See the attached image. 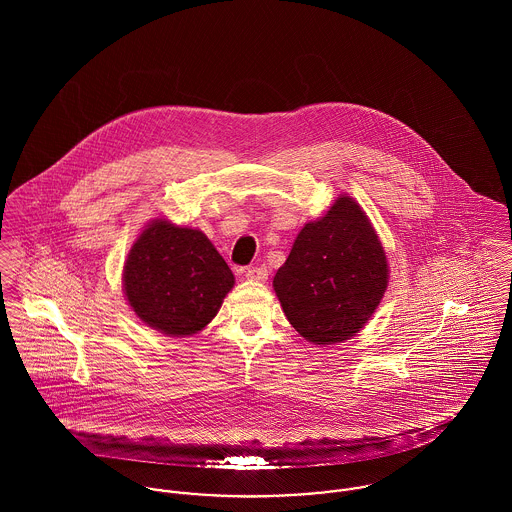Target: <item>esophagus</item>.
<instances>
[{"label": "esophagus", "mask_w": 512, "mask_h": 512, "mask_svg": "<svg viewBox=\"0 0 512 512\" xmlns=\"http://www.w3.org/2000/svg\"><path fill=\"white\" fill-rule=\"evenodd\" d=\"M246 278L254 282H266L268 280V268L266 266H250L246 270Z\"/></svg>", "instance_id": "34e87169"}]
</instances>
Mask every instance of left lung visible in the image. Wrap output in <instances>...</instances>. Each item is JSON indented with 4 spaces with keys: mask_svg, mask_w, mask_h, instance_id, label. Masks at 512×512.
Returning <instances> with one entry per match:
<instances>
[{
    "mask_svg": "<svg viewBox=\"0 0 512 512\" xmlns=\"http://www.w3.org/2000/svg\"><path fill=\"white\" fill-rule=\"evenodd\" d=\"M388 284L374 228L351 197L301 228L274 290L295 331L311 343H341L365 327Z\"/></svg>",
    "mask_w": 512,
    "mask_h": 512,
    "instance_id": "left-lung-1",
    "label": "left lung"
}]
</instances>
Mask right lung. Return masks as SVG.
I'll return each instance as SVG.
<instances>
[{"label":"right lung","mask_w":512,"mask_h":512,"mask_svg":"<svg viewBox=\"0 0 512 512\" xmlns=\"http://www.w3.org/2000/svg\"><path fill=\"white\" fill-rule=\"evenodd\" d=\"M232 286L234 276L211 240L167 220L147 226L124 266V288L136 315L173 337L201 331Z\"/></svg>","instance_id":"obj_1"}]
</instances>
